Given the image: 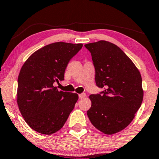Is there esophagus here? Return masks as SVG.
Listing matches in <instances>:
<instances>
[{
  "instance_id": "esophagus-1",
  "label": "esophagus",
  "mask_w": 159,
  "mask_h": 159,
  "mask_svg": "<svg viewBox=\"0 0 159 159\" xmlns=\"http://www.w3.org/2000/svg\"><path fill=\"white\" fill-rule=\"evenodd\" d=\"M78 97H79L80 99H82V98H84V97H86V94L85 93H82V94H78Z\"/></svg>"
}]
</instances>
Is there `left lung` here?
Returning a JSON list of instances; mask_svg holds the SVG:
<instances>
[{
  "label": "left lung",
  "mask_w": 159,
  "mask_h": 159,
  "mask_svg": "<svg viewBox=\"0 0 159 159\" xmlns=\"http://www.w3.org/2000/svg\"><path fill=\"white\" fill-rule=\"evenodd\" d=\"M92 55L95 82L104 90L91 94L87 116L93 126L106 134L125 129L132 122L143 98L138 69L115 44L99 41L85 44Z\"/></svg>",
  "instance_id": "8db88e82"
}]
</instances>
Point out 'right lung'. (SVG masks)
Here are the masks:
<instances>
[{
  "label": "right lung",
  "mask_w": 159,
  "mask_h": 159,
  "mask_svg": "<svg viewBox=\"0 0 159 159\" xmlns=\"http://www.w3.org/2000/svg\"><path fill=\"white\" fill-rule=\"evenodd\" d=\"M83 44L57 42L34 52L18 77L17 104L25 122L33 130L52 134L64 126L78 95L59 92L54 82L64 80L70 60Z\"/></svg>",
  "instance_id": "obj_1"
}]
</instances>
